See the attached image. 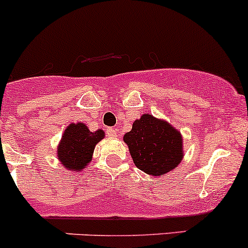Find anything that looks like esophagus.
<instances>
[{
    "label": "esophagus",
    "instance_id": "esophagus-1",
    "mask_svg": "<svg viewBox=\"0 0 248 248\" xmlns=\"http://www.w3.org/2000/svg\"><path fill=\"white\" fill-rule=\"evenodd\" d=\"M106 132L108 137H112V139H113V137H117V131L116 129H113V127H108V129L106 130Z\"/></svg>",
    "mask_w": 248,
    "mask_h": 248
}]
</instances>
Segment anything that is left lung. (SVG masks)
<instances>
[{
  "instance_id": "obj_1",
  "label": "left lung",
  "mask_w": 248,
  "mask_h": 248,
  "mask_svg": "<svg viewBox=\"0 0 248 248\" xmlns=\"http://www.w3.org/2000/svg\"><path fill=\"white\" fill-rule=\"evenodd\" d=\"M123 140L136 167L154 177L167 174L180 165L184 157L179 130L153 114L143 113Z\"/></svg>"
}]
</instances>
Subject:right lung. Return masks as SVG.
Masks as SVG:
<instances>
[{"mask_svg": "<svg viewBox=\"0 0 248 248\" xmlns=\"http://www.w3.org/2000/svg\"><path fill=\"white\" fill-rule=\"evenodd\" d=\"M105 137V131L98 129L91 131L85 123H71L65 127L60 144L57 145V159L65 170L81 172L92 161L94 149Z\"/></svg>", "mask_w": 248, "mask_h": 248, "instance_id": "1", "label": "right lung"}]
</instances>
